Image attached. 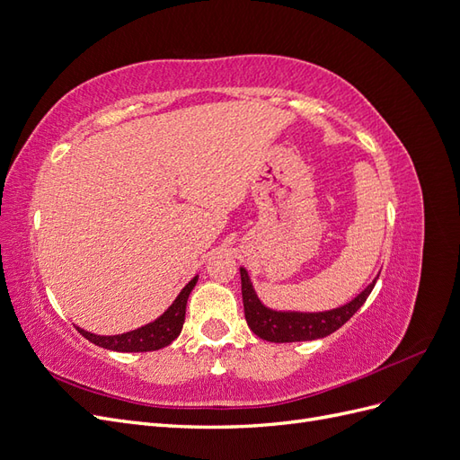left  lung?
Listing matches in <instances>:
<instances>
[{
  "instance_id": "obj_1",
  "label": "left lung",
  "mask_w": 460,
  "mask_h": 460,
  "mask_svg": "<svg viewBox=\"0 0 460 460\" xmlns=\"http://www.w3.org/2000/svg\"><path fill=\"white\" fill-rule=\"evenodd\" d=\"M240 274H242V297H243L247 326L255 333V336L272 343L313 341V340L330 336V333L341 328L347 320L363 307L367 297L370 296V291L376 286V280H378L380 276V274L376 276L374 280L349 303L340 305V307L328 309V311L303 313V311H278V309L267 307V305H264L257 296L249 272L243 267H240Z\"/></svg>"
}]
</instances>
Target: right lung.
I'll return each instance as SVG.
<instances>
[{
	"mask_svg": "<svg viewBox=\"0 0 460 460\" xmlns=\"http://www.w3.org/2000/svg\"><path fill=\"white\" fill-rule=\"evenodd\" d=\"M199 276H193L191 280L182 288V291L176 296L172 305L166 309L161 316L151 320L149 324H144L136 330L117 333V336H97V333L86 332L82 328H76L82 336L93 345H100L109 351L119 353H144V351H157L163 349L169 343H172L184 326L186 318V303L191 294V289L196 288Z\"/></svg>",
	"mask_w": 460,
	"mask_h": 460,
	"instance_id": "1",
	"label": "right lung"
}]
</instances>
